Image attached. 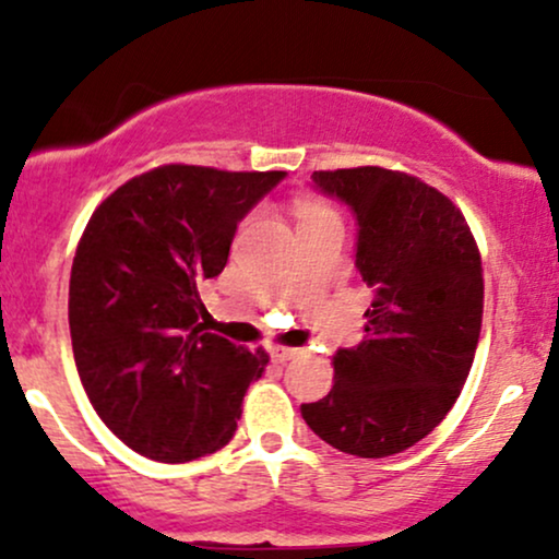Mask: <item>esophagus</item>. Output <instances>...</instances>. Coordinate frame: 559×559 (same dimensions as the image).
I'll return each mask as SVG.
<instances>
[{"instance_id":"34e87169","label":"esophagus","mask_w":559,"mask_h":559,"mask_svg":"<svg viewBox=\"0 0 559 559\" xmlns=\"http://www.w3.org/2000/svg\"><path fill=\"white\" fill-rule=\"evenodd\" d=\"M267 352H271V357L275 362H286L297 355V349H292V346H267Z\"/></svg>"}]
</instances>
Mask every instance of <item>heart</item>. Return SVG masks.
I'll list each match as a JSON object with an SVG mask.
<instances>
[{
    "label": "heart",
    "instance_id": "obj_1",
    "mask_svg": "<svg viewBox=\"0 0 559 559\" xmlns=\"http://www.w3.org/2000/svg\"><path fill=\"white\" fill-rule=\"evenodd\" d=\"M329 210L323 207V204H316V202H301L299 204V217L301 221H307V217H318V215H325Z\"/></svg>",
    "mask_w": 559,
    "mask_h": 559
}]
</instances>
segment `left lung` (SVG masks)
<instances>
[{
	"instance_id": "8db88e82",
	"label": "left lung",
	"mask_w": 559,
	"mask_h": 559,
	"mask_svg": "<svg viewBox=\"0 0 559 559\" xmlns=\"http://www.w3.org/2000/svg\"><path fill=\"white\" fill-rule=\"evenodd\" d=\"M312 186L355 217L373 301L365 338L336 349L333 389L301 418L338 452L389 457L426 439L463 391L484 316L480 254L463 213L407 173L318 170Z\"/></svg>"
}]
</instances>
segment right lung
<instances>
[{
  "instance_id": "obj_1",
  "label": "right lung",
  "mask_w": 559,
  "mask_h": 559,
  "mask_svg": "<svg viewBox=\"0 0 559 559\" xmlns=\"http://www.w3.org/2000/svg\"><path fill=\"white\" fill-rule=\"evenodd\" d=\"M284 178L163 165L94 210L70 271V338L96 415L133 452L189 463L234 436L267 355L207 333L197 284L223 273L239 223Z\"/></svg>"
}]
</instances>
